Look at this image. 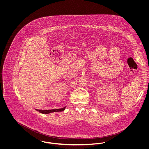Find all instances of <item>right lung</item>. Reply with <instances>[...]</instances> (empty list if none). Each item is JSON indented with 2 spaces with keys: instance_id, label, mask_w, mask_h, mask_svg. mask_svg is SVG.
Here are the masks:
<instances>
[{
  "instance_id": "1",
  "label": "right lung",
  "mask_w": 149,
  "mask_h": 149,
  "mask_svg": "<svg viewBox=\"0 0 149 149\" xmlns=\"http://www.w3.org/2000/svg\"><path fill=\"white\" fill-rule=\"evenodd\" d=\"M66 107L60 109H50V110H41V109H36V111H38L39 112L42 114H49L52 112H62L64 111Z\"/></svg>"
}]
</instances>
